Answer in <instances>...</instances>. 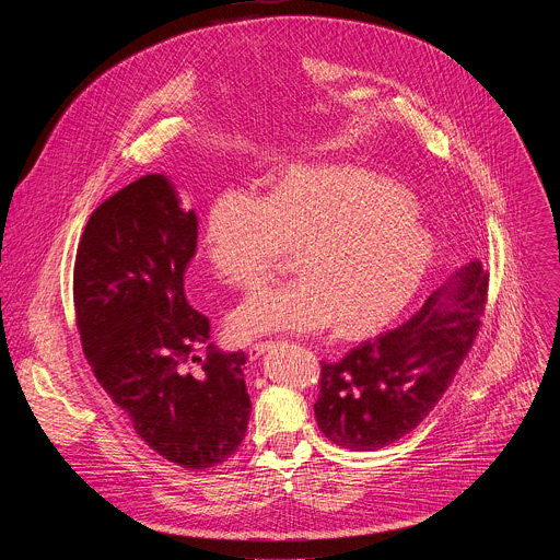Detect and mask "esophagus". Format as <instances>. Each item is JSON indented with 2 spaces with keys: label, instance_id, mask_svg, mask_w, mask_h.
Wrapping results in <instances>:
<instances>
[{
  "label": "esophagus",
  "instance_id": "obj_1",
  "mask_svg": "<svg viewBox=\"0 0 560 560\" xmlns=\"http://www.w3.org/2000/svg\"><path fill=\"white\" fill-rule=\"evenodd\" d=\"M270 348V341H259V343H253L250 348H248V357L250 359H259L266 350Z\"/></svg>",
  "mask_w": 560,
  "mask_h": 560
}]
</instances>
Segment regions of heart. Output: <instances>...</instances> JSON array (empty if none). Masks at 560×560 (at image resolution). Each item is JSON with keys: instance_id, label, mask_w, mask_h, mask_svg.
Listing matches in <instances>:
<instances>
[{"instance_id": "b5f03b06", "label": "heart", "mask_w": 560, "mask_h": 560, "mask_svg": "<svg viewBox=\"0 0 560 560\" xmlns=\"http://www.w3.org/2000/svg\"><path fill=\"white\" fill-rule=\"evenodd\" d=\"M201 246L230 288L255 290L296 250L299 279L230 314V335H361L401 310L432 261V236L406 195L359 168H290L264 197L225 188L208 206Z\"/></svg>"}]
</instances>
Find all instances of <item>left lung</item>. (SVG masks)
I'll return each mask as SVG.
<instances>
[{"label":"left lung","instance_id":"obj_1","mask_svg":"<svg viewBox=\"0 0 560 560\" xmlns=\"http://www.w3.org/2000/svg\"><path fill=\"white\" fill-rule=\"evenodd\" d=\"M490 272L469 261L404 324L322 361L316 423L337 445L370 452L412 432L441 401L483 324Z\"/></svg>","mask_w":560,"mask_h":560}]
</instances>
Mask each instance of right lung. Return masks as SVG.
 <instances>
[{
    "mask_svg": "<svg viewBox=\"0 0 560 560\" xmlns=\"http://www.w3.org/2000/svg\"><path fill=\"white\" fill-rule=\"evenodd\" d=\"M195 253V212L166 177H141L91 214L72 299L89 365L139 439L171 463L208 469L242 445L250 396L246 354L212 348L210 318L186 301Z\"/></svg>",
    "mask_w": 560,
    "mask_h": 560,
    "instance_id": "add662e5",
    "label": "right lung"
}]
</instances>
